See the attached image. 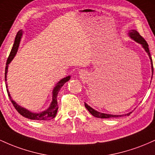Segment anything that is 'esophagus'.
Instances as JSON below:
<instances>
[{
	"mask_svg": "<svg viewBox=\"0 0 155 155\" xmlns=\"http://www.w3.org/2000/svg\"><path fill=\"white\" fill-rule=\"evenodd\" d=\"M79 74H80V75H81V76H84L85 75L84 71H80Z\"/></svg>",
	"mask_w": 155,
	"mask_h": 155,
	"instance_id": "34e87169",
	"label": "esophagus"
}]
</instances>
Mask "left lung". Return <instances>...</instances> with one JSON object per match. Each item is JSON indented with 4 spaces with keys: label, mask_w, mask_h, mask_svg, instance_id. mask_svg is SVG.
Wrapping results in <instances>:
<instances>
[{
    "label": "left lung",
    "mask_w": 155,
    "mask_h": 155,
    "mask_svg": "<svg viewBox=\"0 0 155 155\" xmlns=\"http://www.w3.org/2000/svg\"><path fill=\"white\" fill-rule=\"evenodd\" d=\"M129 36L131 38L133 39L135 41L137 42V43L141 44L142 47L144 49V50L147 51V53L148 54L149 59H150L151 61V66H152V73L153 75V71H154V69H153V63H152V57H151L150 52H149V45L147 44V42L146 41L145 39L143 38V37L140 35L139 33H138L135 30H131V31H129L128 33ZM84 106L85 107L87 108V109L90 111V113L92 115H93L94 117H97V118H101V119H107V118H112V117H120L124 116L123 115H113V114H104V113H101V112H99L97 111H95V109H93L92 107H90V106H88L86 103H84ZM132 112H130V113L127 114H124V116H129Z\"/></svg>",
    "instance_id": "1"
}]
</instances>
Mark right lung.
I'll use <instances>...</instances> for the list:
<instances>
[{"instance_id": "obj_1", "label": "right lung", "mask_w": 155, "mask_h": 155, "mask_svg": "<svg viewBox=\"0 0 155 155\" xmlns=\"http://www.w3.org/2000/svg\"><path fill=\"white\" fill-rule=\"evenodd\" d=\"M22 31H19L18 33H17V35H16L15 43H14L13 47H12V51H11L9 56H8V59H7L6 61V70H5V81H6V75L7 72H8V64H9L12 60L14 59L15 56L17 54V50H18L19 43H20L21 38H22ZM71 79V76H66L65 78H63L60 80V81H58V83L56 84L55 87L53 89L52 91V101H51V103L49 106V107L47 108V110H44V111L39 112V113H34V112H31L29 110L26 109V108L22 107V106H19L17 103L15 102V101H13V99L11 97V95L8 92V85L6 83V87L7 89V92H8V95L9 97L10 101H12V104H13L14 107L16 108L17 111L23 117H26V118L30 119V120H49L53 119L55 117L57 114V111H58V100H57V97H58V94L60 90L61 89L62 87L63 86L64 84L67 81H68Z\"/></svg>"}]
</instances>
